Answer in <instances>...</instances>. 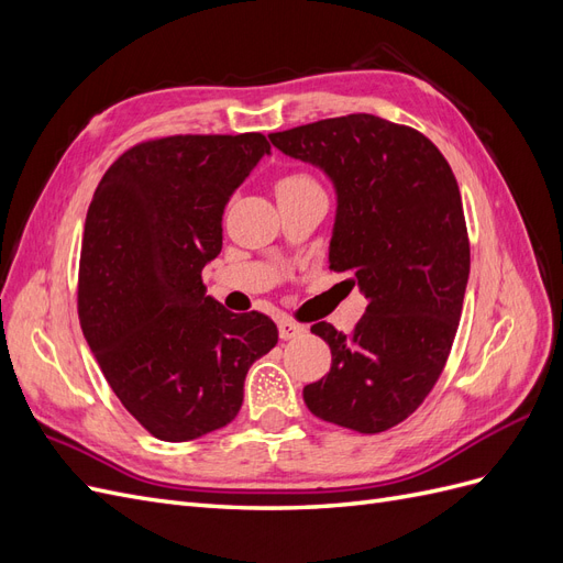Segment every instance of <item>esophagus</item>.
I'll list each match as a JSON object with an SVG mask.
<instances>
[{"label": "esophagus", "mask_w": 563, "mask_h": 563, "mask_svg": "<svg viewBox=\"0 0 563 563\" xmlns=\"http://www.w3.org/2000/svg\"><path fill=\"white\" fill-rule=\"evenodd\" d=\"M302 333H305L302 323H296L291 319H279V335H282V340H294V338H298Z\"/></svg>", "instance_id": "esophagus-1"}]
</instances>
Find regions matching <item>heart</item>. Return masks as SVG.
<instances>
[{
    "instance_id": "b5f03b06",
    "label": "heart",
    "mask_w": 563,
    "mask_h": 563,
    "mask_svg": "<svg viewBox=\"0 0 563 563\" xmlns=\"http://www.w3.org/2000/svg\"><path fill=\"white\" fill-rule=\"evenodd\" d=\"M305 187H317V183H314L310 176L291 174V176H284V178L277 183V195L294 192V190H305Z\"/></svg>"
}]
</instances>
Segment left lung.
I'll return each mask as SVG.
<instances>
[{
  "label": "left lung",
  "mask_w": 563,
  "mask_h": 563,
  "mask_svg": "<svg viewBox=\"0 0 563 563\" xmlns=\"http://www.w3.org/2000/svg\"><path fill=\"white\" fill-rule=\"evenodd\" d=\"M269 141L331 180L329 263L352 272L368 300L350 335L314 323L333 364L302 399L340 428L385 432L430 395L463 312L470 242L455 176L432 141L376 114L321 119Z\"/></svg>",
  "instance_id": "obj_1"
}]
</instances>
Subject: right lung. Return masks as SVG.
<instances>
[{"mask_svg":"<svg viewBox=\"0 0 563 563\" xmlns=\"http://www.w3.org/2000/svg\"><path fill=\"white\" fill-rule=\"evenodd\" d=\"M265 155L263 133L172 135L124 152L93 192L81 331L119 401L162 441L225 428L251 364L277 345L275 321L232 314L201 284L228 201Z\"/></svg>","mask_w":563,"mask_h":563,"instance_id":"obj_1","label":"right lung"}]
</instances>
